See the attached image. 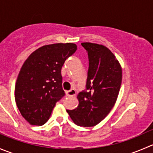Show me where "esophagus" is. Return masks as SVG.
<instances>
[{
  "label": "esophagus",
  "instance_id": "obj_1",
  "mask_svg": "<svg viewBox=\"0 0 153 153\" xmlns=\"http://www.w3.org/2000/svg\"><path fill=\"white\" fill-rule=\"evenodd\" d=\"M66 95L69 97L75 96V95H76V91L75 89H71V90L66 91Z\"/></svg>",
  "mask_w": 153,
  "mask_h": 153
}]
</instances>
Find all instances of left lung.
I'll list each match as a JSON object with an SVG mask.
<instances>
[{
  "label": "left lung",
  "instance_id": "left-lung-1",
  "mask_svg": "<svg viewBox=\"0 0 153 153\" xmlns=\"http://www.w3.org/2000/svg\"><path fill=\"white\" fill-rule=\"evenodd\" d=\"M89 58L86 90L77 96L79 104L67 112L75 124L93 126L106 118L112 109L122 81V69L114 54L103 45L82 43Z\"/></svg>",
  "mask_w": 153,
  "mask_h": 153
}]
</instances>
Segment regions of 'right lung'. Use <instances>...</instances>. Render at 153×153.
<instances>
[{
  "instance_id": "add662e5",
  "label": "right lung",
  "mask_w": 153,
  "mask_h": 153,
  "mask_svg": "<svg viewBox=\"0 0 153 153\" xmlns=\"http://www.w3.org/2000/svg\"><path fill=\"white\" fill-rule=\"evenodd\" d=\"M76 49L72 43L43 46L24 63L17 78L15 98L21 115L30 124H45L56 102L65 95L61 68Z\"/></svg>"
}]
</instances>
